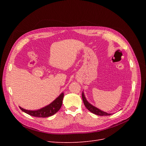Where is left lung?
<instances>
[{"instance_id":"left-lung-1","label":"left lung","mask_w":146,"mask_h":146,"mask_svg":"<svg viewBox=\"0 0 146 146\" xmlns=\"http://www.w3.org/2000/svg\"><path fill=\"white\" fill-rule=\"evenodd\" d=\"M82 96L84 105H85L86 108L89 111H90L91 112H92L94 114L98 115H99V116H107V115H111V113H108L104 112V111L100 110L99 109H98V108H96V107L93 106L92 105L90 104L89 102H88V101L86 100V99L85 96V95H84L83 92H82Z\"/></svg>"}]
</instances>
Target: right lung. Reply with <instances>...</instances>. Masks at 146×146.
Returning <instances> with one entry per match:
<instances>
[{
  "label": "right lung",
  "instance_id": "1",
  "mask_svg": "<svg viewBox=\"0 0 146 146\" xmlns=\"http://www.w3.org/2000/svg\"><path fill=\"white\" fill-rule=\"evenodd\" d=\"M64 97V94L61 93L59 96H58L54 101L52 102L48 105L46 106L43 108L35 110V111H30L24 109L19 106V108L27 114H29V115H31L35 117H41L45 118L48 117L53 115L57 112L60 108L61 107L63 104V99Z\"/></svg>",
  "mask_w": 146,
  "mask_h": 146
}]
</instances>
